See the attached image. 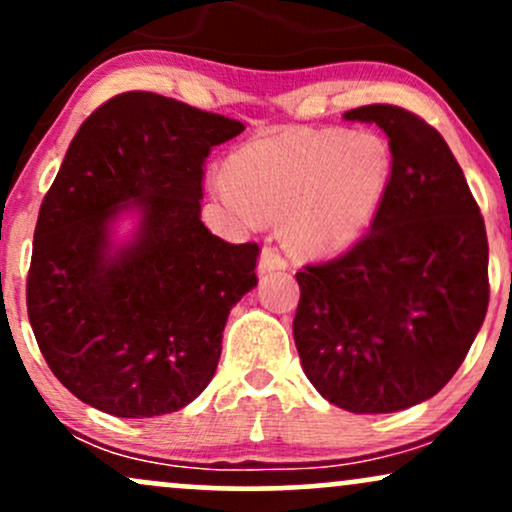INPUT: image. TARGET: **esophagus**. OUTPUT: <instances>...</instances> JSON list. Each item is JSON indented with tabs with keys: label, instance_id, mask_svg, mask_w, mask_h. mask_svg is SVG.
<instances>
[{
	"label": "esophagus",
	"instance_id": "obj_1",
	"mask_svg": "<svg viewBox=\"0 0 512 512\" xmlns=\"http://www.w3.org/2000/svg\"><path fill=\"white\" fill-rule=\"evenodd\" d=\"M281 269H286L284 257H281L274 248H264L260 252V262H257V274L267 276V274L281 272Z\"/></svg>",
	"mask_w": 512,
	"mask_h": 512
}]
</instances>
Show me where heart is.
<instances>
[{
	"label": "heart",
	"mask_w": 512,
	"mask_h": 512,
	"mask_svg": "<svg viewBox=\"0 0 512 512\" xmlns=\"http://www.w3.org/2000/svg\"><path fill=\"white\" fill-rule=\"evenodd\" d=\"M392 149L375 132L342 127L284 129L245 144L211 187L240 221L284 216L296 250L332 255L354 245L383 207Z\"/></svg>",
	"instance_id": "obj_1"
}]
</instances>
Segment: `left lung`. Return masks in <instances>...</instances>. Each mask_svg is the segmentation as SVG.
<instances>
[{"label": "left lung", "mask_w": 512, "mask_h": 512, "mask_svg": "<svg viewBox=\"0 0 512 512\" xmlns=\"http://www.w3.org/2000/svg\"><path fill=\"white\" fill-rule=\"evenodd\" d=\"M344 120L383 129L392 180L354 248L296 274L293 339L327 402L390 414L431 399L462 366L489 308V243L460 163L436 129L380 103Z\"/></svg>", "instance_id": "left-lung-1"}]
</instances>
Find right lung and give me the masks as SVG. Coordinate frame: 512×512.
I'll list each match as a JSON object with an SVG mask.
<instances>
[{
  "label": "right lung",
  "instance_id": "1",
  "mask_svg": "<svg viewBox=\"0 0 512 512\" xmlns=\"http://www.w3.org/2000/svg\"><path fill=\"white\" fill-rule=\"evenodd\" d=\"M243 129L129 91L74 134L40 204L26 305L50 370L81 402L149 419L187 407L214 378L260 248L214 236L199 199L209 151ZM127 213L135 228L120 241Z\"/></svg>",
  "mask_w": 512,
  "mask_h": 512
}]
</instances>
